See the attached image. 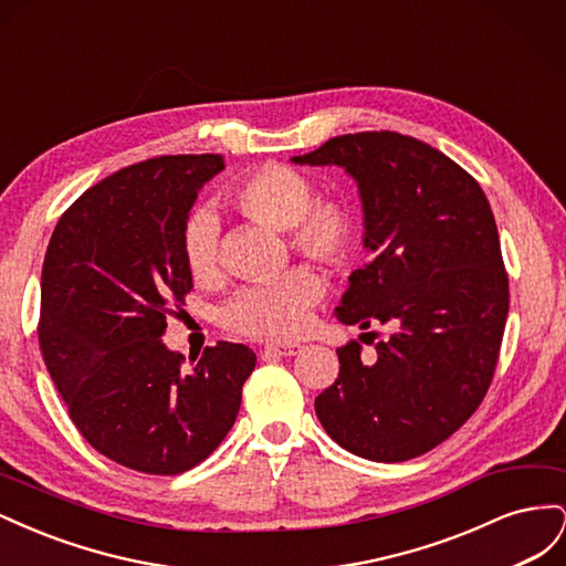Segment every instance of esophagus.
Here are the masks:
<instances>
[{"label": "esophagus", "instance_id": "1", "mask_svg": "<svg viewBox=\"0 0 566 566\" xmlns=\"http://www.w3.org/2000/svg\"><path fill=\"white\" fill-rule=\"evenodd\" d=\"M302 347L295 345V342H283V345H266L262 354H273V356H295Z\"/></svg>", "mask_w": 566, "mask_h": 566}]
</instances>
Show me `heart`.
Listing matches in <instances>:
<instances>
[{
  "mask_svg": "<svg viewBox=\"0 0 566 566\" xmlns=\"http://www.w3.org/2000/svg\"><path fill=\"white\" fill-rule=\"evenodd\" d=\"M235 208L279 231L310 260L339 266L356 245L352 212L337 200H318L314 181L293 167L269 165L245 177L233 191ZM184 262L200 283L219 273V219L210 208L186 219ZM321 297V281L310 269H293L279 281L248 285L221 306L219 323L250 337L287 339L302 333L306 314Z\"/></svg>",
  "mask_w": 566,
  "mask_h": 566,
  "instance_id": "b5f03b06",
  "label": "heart"
}]
</instances>
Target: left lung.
Returning a JSON list of instances; mask_svg holds the SVG:
<instances>
[{
    "mask_svg": "<svg viewBox=\"0 0 566 566\" xmlns=\"http://www.w3.org/2000/svg\"><path fill=\"white\" fill-rule=\"evenodd\" d=\"M290 163L354 179L373 260L352 273L335 316L391 331L370 366L356 342L337 349L316 416L358 458L422 455L474 413L499 361L510 295L491 205L449 156L397 132L333 136Z\"/></svg>",
    "mask_w": 566,
    "mask_h": 566,
    "instance_id": "8db88e82",
    "label": "left lung"
}]
</instances>
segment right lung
Wrapping results in <instances>:
<instances>
[{
  "label": "right lung",
  "mask_w": 566,
  "mask_h": 566,
  "mask_svg": "<svg viewBox=\"0 0 566 566\" xmlns=\"http://www.w3.org/2000/svg\"><path fill=\"white\" fill-rule=\"evenodd\" d=\"M221 156H165L119 169L59 219L42 266L40 347L82 437L148 474L196 468L229 434L256 364L219 342L193 366L163 335L193 287L181 235Z\"/></svg>",
  "instance_id": "right-lung-1"
}]
</instances>
